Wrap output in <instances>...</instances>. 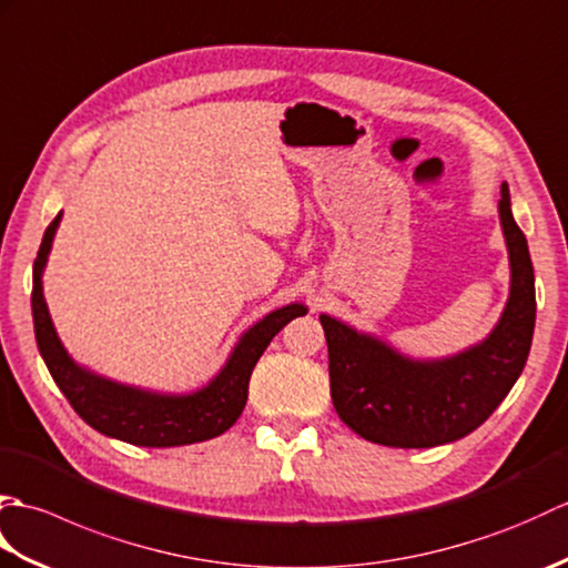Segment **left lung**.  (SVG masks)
<instances>
[{
	"mask_svg": "<svg viewBox=\"0 0 568 568\" xmlns=\"http://www.w3.org/2000/svg\"><path fill=\"white\" fill-rule=\"evenodd\" d=\"M500 195L513 281L498 327L484 344L422 364L329 315L320 317L329 348L332 403L358 437L400 449L456 442L484 425L520 378L535 332V268L505 183Z\"/></svg>",
	"mask_w": 568,
	"mask_h": 568,
	"instance_id": "8db88e82",
	"label": "left lung"
}]
</instances>
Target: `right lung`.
<instances>
[{
	"label": "right lung",
	"mask_w": 568,
	"mask_h": 568,
	"mask_svg": "<svg viewBox=\"0 0 568 568\" xmlns=\"http://www.w3.org/2000/svg\"><path fill=\"white\" fill-rule=\"evenodd\" d=\"M58 222L60 214L48 224L39 256L33 261L31 307L39 352L72 409L92 429L136 446H183L224 434L239 419V415L244 413L251 371L265 352V346L273 342V336L287 322L295 320L297 315H305V307L287 305L271 312L258 324H253L241 336V342L234 348V354L229 356L226 366L207 388L192 395H155L126 388V385L104 381L94 376V373L80 368L78 364H72V358L65 354V348L53 329V322L43 300L41 273L48 251H51L53 244Z\"/></svg>",
	"instance_id": "right-lung-1"
}]
</instances>
